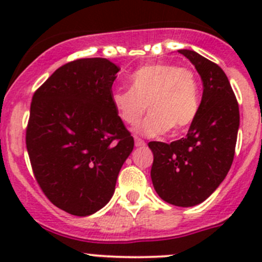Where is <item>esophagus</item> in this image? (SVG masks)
Instances as JSON below:
<instances>
[{"mask_svg":"<svg viewBox=\"0 0 262 262\" xmlns=\"http://www.w3.org/2000/svg\"><path fill=\"white\" fill-rule=\"evenodd\" d=\"M134 141H136V146L137 147H144V146H146V142H144L143 139L139 138V137H136V138H134Z\"/></svg>","mask_w":262,"mask_h":262,"instance_id":"esophagus-1","label":"esophagus"}]
</instances>
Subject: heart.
<instances>
[{"instance_id": "b5f03b06", "label": "heart", "mask_w": 262, "mask_h": 262, "mask_svg": "<svg viewBox=\"0 0 262 262\" xmlns=\"http://www.w3.org/2000/svg\"><path fill=\"white\" fill-rule=\"evenodd\" d=\"M112 101L119 118L134 125L148 112L138 130L156 136L170 129L176 134L194 121L200 106L199 80L189 67L150 63L130 76V89L115 90Z\"/></svg>"}]
</instances>
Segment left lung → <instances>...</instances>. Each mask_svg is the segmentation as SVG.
I'll use <instances>...</instances> for the list:
<instances>
[{"label": "left lung", "mask_w": 262, "mask_h": 262, "mask_svg": "<svg viewBox=\"0 0 262 262\" xmlns=\"http://www.w3.org/2000/svg\"><path fill=\"white\" fill-rule=\"evenodd\" d=\"M202 77L199 112L185 138L163 143L149 142L150 170L160 198L176 207H194L213 194L228 173L236 150L239 107L221 67L194 50H179Z\"/></svg>", "instance_id": "left-lung-1"}]
</instances>
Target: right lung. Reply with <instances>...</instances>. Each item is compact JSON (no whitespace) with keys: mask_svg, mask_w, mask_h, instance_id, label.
I'll return each instance as SVG.
<instances>
[{"mask_svg":"<svg viewBox=\"0 0 262 262\" xmlns=\"http://www.w3.org/2000/svg\"><path fill=\"white\" fill-rule=\"evenodd\" d=\"M118 66L81 58L58 68L34 92L26 148L34 178L50 203L72 215L112 199L134 139L112 101Z\"/></svg>","mask_w":262,"mask_h":262,"instance_id":"1","label":"right lung"}]
</instances>
